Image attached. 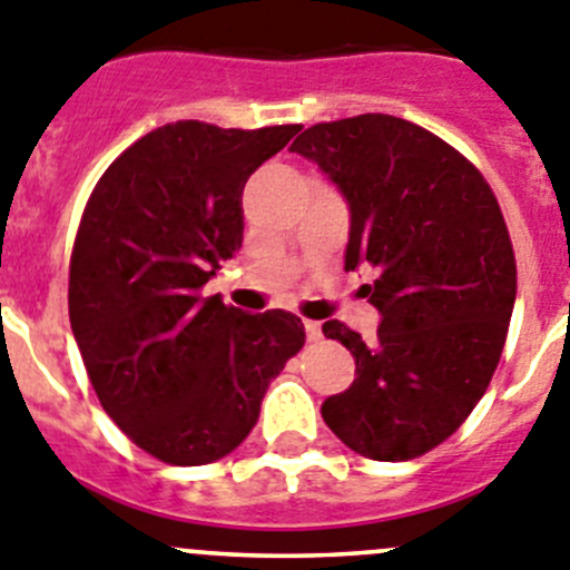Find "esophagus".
<instances>
[{"mask_svg": "<svg viewBox=\"0 0 570 570\" xmlns=\"http://www.w3.org/2000/svg\"><path fill=\"white\" fill-rule=\"evenodd\" d=\"M303 328H306V337H309L312 343H317V340L323 337V328L317 321H303Z\"/></svg>", "mask_w": 570, "mask_h": 570, "instance_id": "esophagus-1", "label": "esophagus"}]
</instances>
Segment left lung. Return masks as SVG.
Instances as JSON below:
<instances>
[{"label": "left lung", "mask_w": 570, "mask_h": 570, "mask_svg": "<svg viewBox=\"0 0 570 570\" xmlns=\"http://www.w3.org/2000/svg\"><path fill=\"white\" fill-rule=\"evenodd\" d=\"M289 151L348 205L345 269L376 267V337L323 323L357 363L323 422L365 459H416L461 428L501 360L518 295L501 207L470 159L402 117L317 124Z\"/></svg>", "instance_id": "left-lung-1"}]
</instances>
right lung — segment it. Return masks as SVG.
Listing matches in <instances>:
<instances>
[{
  "label": "right lung",
  "instance_id": "add662e5",
  "mask_svg": "<svg viewBox=\"0 0 570 570\" xmlns=\"http://www.w3.org/2000/svg\"><path fill=\"white\" fill-rule=\"evenodd\" d=\"M301 126L177 120L140 137L95 185L69 261V323L111 422L177 466L225 459L301 351V317L202 295L242 247V190Z\"/></svg>",
  "mask_w": 570,
  "mask_h": 570
}]
</instances>
